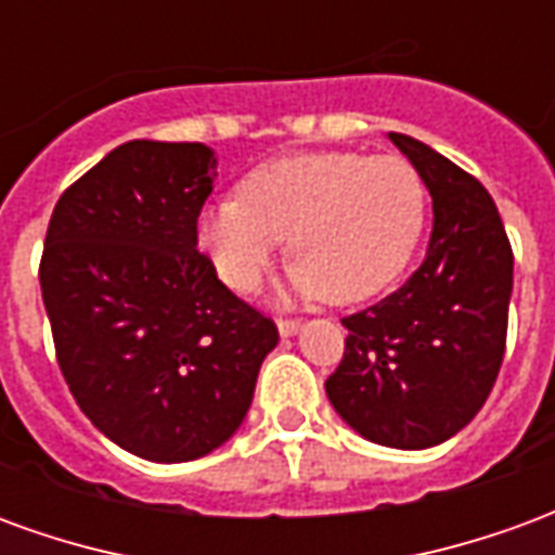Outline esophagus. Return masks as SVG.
<instances>
[{
	"label": "esophagus",
	"instance_id": "obj_1",
	"mask_svg": "<svg viewBox=\"0 0 555 555\" xmlns=\"http://www.w3.org/2000/svg\"><path fill=\"white\" fill-rule=\"evenodd\" d=\"M276 326H279V336H282V338L297 336V333H300V330H302L300 321H279Z\"/></svg>",
	"mask_w": 555,
	"mask_h": 555
}]
</instances>
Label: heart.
I'll use <instances>...</instances> for the list:
<instances>
[{
  "label": "heart",
  "instance_id": "obj_1",
  "mask_svg": "<svg viewBox=\"0 0 555 555\" xmlns=\"http://www.w3.org/2000/svg\"><path fill=\"white\" fill-rule=\"evenodd\" d=\"M425 219L428 190L413 163L318 151L261 163L241 195L202 207L195 243L225 285L253 291L288 234V297L360 302L401 276Z\"/></svg>",
  "mask_w": 555,
  "mask_h": 555
}]
</instances>
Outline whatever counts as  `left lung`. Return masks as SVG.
I'll list each match as a JSON object with an SVG mask.
<instances>
[{
    "label": "left lung",
    "instance_id": "1",
    "mask_svg": "<svg viewBox=\"0 0 555 555\" xmlns=\"http://www.w3.org/2000/svg\"><path fill=\"white\" fill-rule=\"evenodd\" d=\"M389 139L434 202L428 253L401 288L341 318L345 357L324 386L365 440L430 449L469 425L496 384L514 255L493 198L473 175L418 139Z\"/></svg>",
    "mask_w": 555,
    "mask_h": 555
}]
</instances>
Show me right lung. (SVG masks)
Wrapping results in <instances>:
<instances>
[{
    "label": "right lung",
    "mask_w": 555,
    "mask_h": 555,
    "mask_svg": "<svg viewBox=\"0 0 555 555\" xmlns=\"http://www.w3.org/2000/svg\"><path fill=\"white\" fill-rule=\"evenodd\" d=\"M217 163L202 142H125L67 186L43 241L59 369L91 425L154 464L231 440L279 345L195 249Z\"/></svg>",
    "instance_id": "add662e5"
}]
</instances>
